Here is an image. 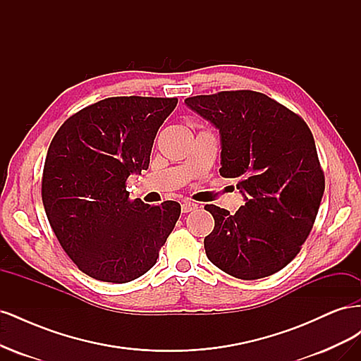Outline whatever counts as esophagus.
Here are the masks:
<instances>
[{"mask_svg":"<svg viewBox=\"0 0 361 361\" xmlns=\"http://www.w3.org/2000/svg\"><path fill=\"white\" fill-rule=\"evenodd\" d=\"M199 207V204L197 203H194V202H190V200H185L183 203H182V206H180V209H182V212L183 214H187V212H191V211H195Z\"/></svg>","mask_w":361,"mask_h":361,"instance_id":"34e87169","label":"esophagus"}]
</instances>
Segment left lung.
I'll return each mask as SVG.
<instances>
[{
  "label": "left lung",
  "instance_id": "obj_1",
  "mask_svg": "<svg viewBox=\"0 0 361 361\" xmlns=\"http://www.w3.org/2000/svg\"><path fill=\"white\" fill-rule=\"evenodd\" d=\"M185 105L220 133L223 178H236L244 206L235 215L215 204L204 238L215 267L241 280L285 268L307 239L325 190L314 140L304 120L251 90L194 96Z\"/></svg>",
  "mask_w": 361,
  "mask_h": 361
}]
</instances>
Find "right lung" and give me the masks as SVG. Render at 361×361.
I'll return each mask as SVG.
<instances>
[{"label":"right lung","instance_id":"right-lung-1","mask_svg":"<svg viewBox=\"0 0 361 361\" xmlns=\"http://www.w3.org/2000/svg\"><path fill=\"white\" fill-rule=\"evenodd\" d=\"M176 105V97H108L54 135L42 200L60 245L87 276L128 283L157 264L180 204L130 202L126 180L149 169L158 129Z\"/></svg>","mask_w":361,"mask_h":361}]
</instances>
